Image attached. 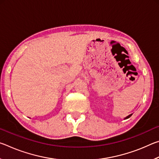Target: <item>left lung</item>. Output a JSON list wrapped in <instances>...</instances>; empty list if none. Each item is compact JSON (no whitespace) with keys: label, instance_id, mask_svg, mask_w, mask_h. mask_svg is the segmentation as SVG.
<instances>
[{"label":"left lung","instance_id":"left-lung-1","mask_svg":"<svg viewBox=\"0 0 159 159\" xmlns=\"http://www.w3.org/2000/svg\"><path fill=\"white\" fill-rule=\"evenodd\" d=\"M131 116H132V114H130V115H129V116H128L127 117H125V119H126V118H130V117Z\"/></svg>","mask_w":159,"mask_h":159}]
</instances>
